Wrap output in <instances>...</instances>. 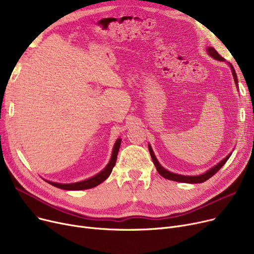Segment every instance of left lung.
I'll list each match as a JSON object with an SVG mask.
<instances>
[{
  "instance_id": "1",
  "label": "left lung",
  "mask_w": 254,
  "mask_h": 254,
  "mask_svg": "<svg viewBox=\"0 0 254 254\" xmlns=\"http://www.w3.org/2000/svg\"><path fill=\"white\" fill-rule=\"evenodd\" d=\"M207 52L208 55L213 58L216 61H219V62H224V59L219 55V53L213 48V47H208L207 48ZM230 68L232 70V73H233V77H234V80H235V83H236V86L237 88L238 87V78H237V74H236V71L234 69V66L232 65L231 63H228ZM148 149H149V152H150V155H151V158H152V162L156 168V171L158 172V174L163 176L164 178L166 179H169V180H172V181H177V182H183V183H191V184H194V183H202L206 180H208L209 178H211L213 175H215L216 173L220 170V168L226 163V161L230 158V156L232 155V152L226 155V157H224L221 162H219L217 165H215L214 167H212L210 170H208L207 172H205L204 174H201V175H197V176H185V175H180V174H175V173H172L168 170H166L161 164L158 163L156 156L154 155V152L151 148L150 144H148Z\"/></svg>"
}]
</instances>
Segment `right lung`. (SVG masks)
<instances>
[{
    "label": "right lung",
    "mask_w": 254,
    "mask_h": 254,
    "mask_svg": "<svg viewBox=\"0 0 254 254\" xmlns=\"http://www.w3.org/2000/svg\"><path fill=\"white\" fill-rule=\"evenodd\" d=\"M120 144H122V139L118 138L114 144L112 155H111V158H110L108 165L106 166V168L103 171L98 173V174L95 176H92L88 179H85L83 181H79V182H75V183H66V184L52 182V181H48V180H45V181L53 186H56V188H59L61 190H83L96 188L97 185L101 184L102 182H104L107 178L110 176L112 169L114 168L115 163H116Z\"/></svg>",
    "instance_id": "add662e5"
}]
</instances>
